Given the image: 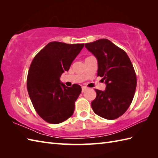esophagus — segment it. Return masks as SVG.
<instances>
[{"instance_id":"1","label":"esophagus","mask_w":158,"mask_h":158,"mask_svg":"<svg viewBox=\"0 0 158 158\" xmlns=\"http://www.w3.org/2000/svg\"><path fill=\"white\" fill-rule=\"evenodd\" d=\"M87 89H88V88H87V87H85V86H83V87H82V89H81V91H82V92H84Z\"/></svg>"}]
</instances>
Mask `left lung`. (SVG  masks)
Here are the masks:
<instances>
[{"label":"left lung","instance_id":"1","mask_svg":"<svg viewBox=\"0 0 158 158\" xmlns=\"http://www.w3.org/2000/svg\"><path fill=\"white\" fill-rule=\"evenodd\" d=\"M85 47L98 61L97 75L105 80L106 89H95L92 108L106 119L122 116L132 102L136 88V76L129 57L123 49L106 39L86 43Z\"/></svg>","mask_w":158,"mask_h":158}]
</instances>
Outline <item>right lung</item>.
<instances>
[{
	"label": "right lung",
	"instance_id": "obj_1",
	"mask_svg": "<svg viewBox=\"0 0 158 158\" xmlns=\"http://www.w3.org/2000/svg\"><path fill=\"white\" fill-rule=\"evenodd\" d=\"M83 46L84 43L50 42L32 60L27 77L28 92L36 113L47 122L62 123L74 113L81 86L66 87L60 78L69 70Z\"/></svg>",
	"mask_w": 158,
	"mask_h": 158
}]
</instances>
